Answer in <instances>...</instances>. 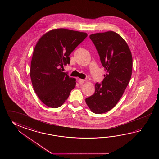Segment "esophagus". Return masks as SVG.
<instances>
[{"mask_svg":"<svg viewBox=\"0 0 159 159\" xmlns=\"http://www.w3.org/2000/svg\"><path fill=\"white\" fill-rule=\"evenodd\" d=\"M84 80H82V79H79L78 80V82L80 84H82L84 82Z\"/></svg>","mask_w":159,"mask_h":159,"instance_id":"34e87169","label":"esophagus"}]
</instances>
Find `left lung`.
I'll list each match as a JSON object with an SVG mask.
<instances>
[{"label":"left lung","instance_id":"8db88e82","mask_svg":"<svg viewBox=\"0 0 159 159\" xmlns=\"http://www.w3.org/2000/svg\"><path fill=\"white\" fill-rule=\"evenodd\" d=\"M107 74L96 83L94 94L85 101L91 111L103 114L114 107L131 77L132 57L125 40L113 31L90 35Z\"/></svg>","mask_w":159,"mask_h":159}]
</instances>
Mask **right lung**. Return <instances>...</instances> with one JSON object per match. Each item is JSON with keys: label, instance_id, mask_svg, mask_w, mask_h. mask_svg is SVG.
Masks as SVG:
<instances>
[{"label": "right lung", "instance_id": "1", "mask_svg": "<svg viewBox=\"0 0 159 159\" xmlns=\"http://www.w3.org/2000/svg\"><path fill=\"white\" fill-rule=\"evenodd\" d=\"M87 36L84 32L60 28L49 31L38 41L30 64V78L38 97L48 107H60L75 86V79L61 68L70 64V54Z\"/></svg>", "mask_w": 159, "mask_h": 159}]
</instances>
